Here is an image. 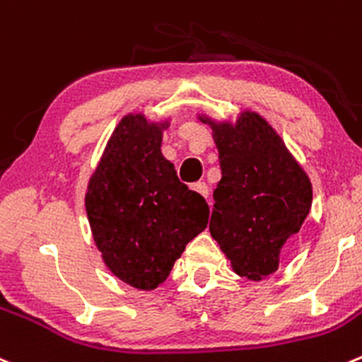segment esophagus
Instances as JSON below:
<instances>
[{"label":"esophagus","instance_id":"esophagus-1","mask_svg":"<svg viewBox=\"0 0 362 362\" xmlns=\"http://www.w3.org/2000/svg\"><path fill=\"white\" fill-rule=\"evenodd\" d=\"M192 189H194L196 192H199L203 198H209V185H206L205 182H196V184L192 185Z\"/></svg>","mask_w":362,"mask_h":362}]
</instances>
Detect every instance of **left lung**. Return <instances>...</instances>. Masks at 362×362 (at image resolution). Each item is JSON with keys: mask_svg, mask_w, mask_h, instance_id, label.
Here are the masks:
<instances>
[{"mask_svg": "<svg viewBox=\"0 0 362 362\" xmlns=\"http://www.w3.org/2000/svg\"><path fill=\"white\" fill-rule=\"evenodd\" d=\"M221 180L214 189L210 233L238 276L274 274L283 244L311 209V182L276 131L256 113L237 125L214 124Z\"/></svg>", "mask_w": 362, "mask_h": 362, "instance_id": "1", "label": "left lung"}]
</instances>
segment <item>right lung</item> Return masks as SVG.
I'll list each match as a JSON object with an SVG mask.
<instances>
[{
	"label": "right lung",
	"mask_w": 362,
	"mask_h": 362,
	"mask_svg": "<svg viewBox=\"0 0 362 362\" xmlns=\"http://www.w3.org/2000/svg\"><path fill=\"white\" fill-rule=\"evenodd\" d=\"M163 125L129 115L111 136L86 192V214L107 269L153 290L209 223V203L160 153Z\"/></svg>",
	"instance_id": "obj_1"
}]
</instances>
